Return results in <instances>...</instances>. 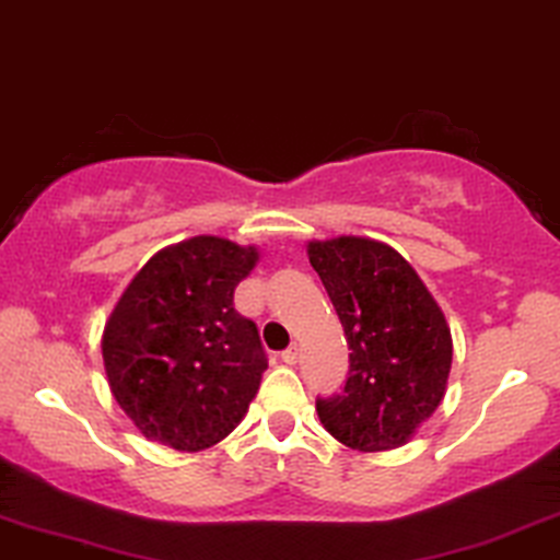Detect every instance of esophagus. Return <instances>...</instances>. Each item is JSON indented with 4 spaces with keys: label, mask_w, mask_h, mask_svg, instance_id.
<instances>
[{
    "label": "esophagus",
    "mask_w": 560,
    "mask_h": 560,
    "mask_svg": "<svg viewBox=\"0 0 560 560\" xmlns=\"http://www.w3.org/2000/svg\"><path fill=\"white\" fill-rule=\"evenodd\" d=\"M281 361H284L287 366H294V363L300 361V346H292V348H287L284 353H281Z\"/></svg>",
    "instance_id": "esophagus-1"
}]
</instances>
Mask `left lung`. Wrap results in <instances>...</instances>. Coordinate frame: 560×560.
I'll return each mask as SVG.
<instances>
[{"label": "left lung", "mask_w": 560, "mask_h": 560, "mask_svg": "<svg viewBox=\"0 0 560 560\" xmlns=\"http://www.w3.org/2000/svg\"><path fill=\"white\" fill-rule=\"evenodd\" d=\"M350 348L340 394L317 399L335 441L392 451L412 441L448 392L453 338L445 315L409 260L374 237L307 243Z\"/></svg>", "instance_id": "obj_1"}]
</instances>
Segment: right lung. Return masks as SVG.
I'll return each mask as SVG.
<instances>
[{"mask_svg": "<svg viewBox=\"0 0 560 560\" xmlns=\"http://www.w3.org/2000/svg\"><path fill=\"white\" fill-rule=\"evenodd\" d=\"M256 245L194 235L132 276L102 330L104 374L145 441L212 448L248 415L266 371L258 327L233 307Z\"/></svg>", "mask_w": 560, "mask_h": 560, "instance_id": "right-lung-1", "label": "right lung"}]
</instances>
